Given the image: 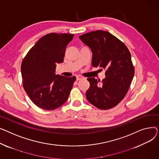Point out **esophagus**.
I'll return each mask as SVG.
<instances>
[{
  "mask_svg": "<svg viewBox=\"0 0 159 159\" xmlns=\"http://www.w3.org/2000/svg\"><path fill=\"white\" fill-rule=\"evenodd\" d=\"M83 79V78L82 76H76V80L77 81H80V80H82Z\"/></svg>",
  "mask_w": 159,
  "mask_h": 159,
  "instance_id": "34e87169",
  "label": "esophagus"
}]
</instances>
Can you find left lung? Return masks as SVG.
<instances>
[{"mask_svg":"<svg viewBox=\"0 0 159 159\" xmlns=\"http://www.w3.org/2000/svg\"><path fill=\"white\" fill-rule=\"evenodd\" d=\"M79 38L92 52V66L106 70L101 83L95 78H87V100L101 110L116 107L127 94L134 76L131 54L123 42L108 31H92Z\"/></svg>","mask_w":159,"mask_h":159,"instance_id":"1","label":"left lung"}]
</instances>
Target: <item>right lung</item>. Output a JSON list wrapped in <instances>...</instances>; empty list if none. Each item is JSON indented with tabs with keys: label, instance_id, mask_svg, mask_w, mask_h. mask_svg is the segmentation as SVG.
I'll return each mask as SVG.
<instances>
[{
	"label": "right lung",
	"instance_id": "1",
	"mask_svg": "<svg viewBox=\"0 0 159 159\" xmlns=\"http://www.w3.org/2000/svg\"><path fill=\"white\" fill-rule=\"evenodd\" d=\"M73 34L49 33L42 36L22 60L23 87L31 101L42 109H57L67 101L75 76L56 75L57 63L63 61Z\"/></svg>",
	"mask_w": 159,
	"mask_h": 159
}]
</instances>
